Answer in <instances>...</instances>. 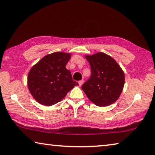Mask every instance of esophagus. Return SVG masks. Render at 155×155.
Returning <instances> with one entry per match:
<instances>
[{
    "mask_svg": "<svg viewBox=\"0 0 155 155\" xmlns=\"http://www.w3.org/2000/svg\"><path fill=\"white\" fill-rule=\"evenodd\" d=\"M83 83H84V81L83 80H81V81H78V84H79L80 86L82 85L83 84Z\"/></svg>",
    "mask_w": 155,
    "mask_h": 155,
    "instance_id": "1",
    "label": "esophagus"
}]
</instances>
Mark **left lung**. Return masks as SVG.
<instances>
[{"mask_svg": "<svg viewBox=\"0 0 155 155\" xmlns=\"http://www.w3.org/2000/svg\"><path fill=\"white\" fill-rule=\"evenodd\" d=\"M91 66L90 78L82 85V90L90 101L98 107L114 103L124 85V74L111 56L104 52L85 55Z\"/></svg>", "mask_w": 155, "mask_h": 155, "instance_id": "left-lung-1", "label": "left lung"}]
</instances>
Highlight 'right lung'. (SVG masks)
Here are the masks:
<instances>
[{"label":"right lung","mask_w":155,"mask_h":155,"mask_svg":"<svg viewBox=\"0 0 155 155\" xmlns=\"http://www.w3.org/2000/svg\"><path fill=\"white\" fill-rule=\"evenodd\" d=\"M70 57V53L55 52L44 56L31 68L28 74V88L38 103L53 105L78 85L65 68Z\"/></svg>","instance_id":"obj_1"}]
</instances>
